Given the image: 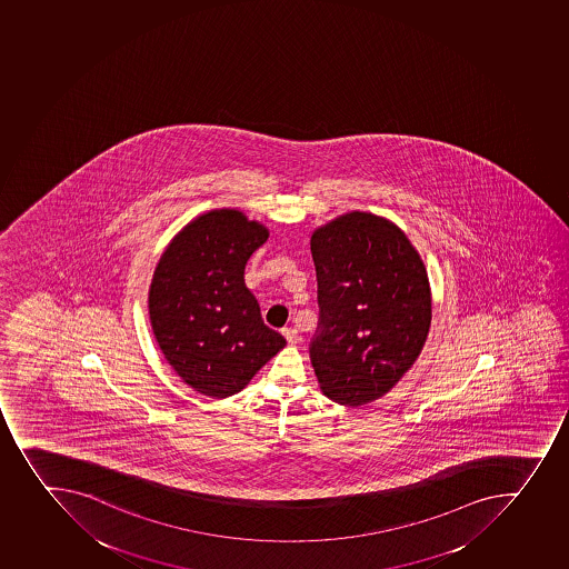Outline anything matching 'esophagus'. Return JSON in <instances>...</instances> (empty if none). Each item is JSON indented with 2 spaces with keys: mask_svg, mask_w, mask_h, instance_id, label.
Here are the masks:
<instances>
[{
  "mask_svg": "<svg viewBox=\"0 0 569 569\" xmlns=\"http://www.w3.org/2000/svg\"><path fill=\"white\" fill-rule=\"evenodd\" d=\"M282 336L287 338V341L290 345H298L299 341H301V336H299V332L296 330V328H284V330H282Z\"/></svg>",
  "mask_w": 569,
  "mask_h": 569,
  "instance_id": "34e87169",
  "label": "esophagus"
}]
</instances>
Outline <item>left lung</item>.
<instances>
[{
	"mask_svg": "<svg viewBox=\"0 0 569 569\" xmlns=\"http://www.w3.org/2000/svg\"><path fill=\"white\" fill-rule=\"evenodd\" d=\"M319 333L310 359L319 389L359 407L387 395L420 356L432 319L429 276L403 231L367 211L313 230Z\"/></svg>",
	"mask_w": 569,
	"mask_h": 569,
	"instance_id": "8db88e82",
	"label": "left lung"
}]
</instances>
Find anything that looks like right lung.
Here are the masks:
<instances>
[{
	"instance_id": "obj_1",
	"label": "right lung",
	"mask_w": 569,
	"mask_h": 569,
	"mask_svg": "<svg viewBox=\"0 0 569 569\" xmlns=\"http://www.w3.org/2000/svg\"><path fill=\"white\" fill-rule=\"evenodd\" d=\"M267 226L239 210L206 211L171 239L149 287V319L160 350L191 389L228 398L287 345L246 288L251 253Z\"/></svg>"
}]
</instances>
